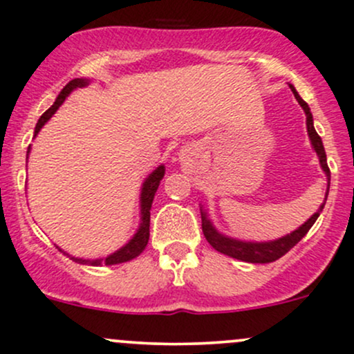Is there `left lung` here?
<instances>
[{"mask_svg": "<svg viewBox=\"0 0 354 354\" xmlns=\"http://www.w3.org/2000/svg\"><path fill=\"white\" fill-rule=\"evenodd\" d=\"M289 88H291L292 94H295V97H296V101H298V104L301 106L303 111H305V114H306V131H308V137H310V140H312L313 151H315L317 156H319L320 167H322L324 173H326V176H327V194H326V198H324V203L320 205V209L317 210V212L313 214V216L310 217L305 224H301L298 230H295L292 233L286 234V236L279 238V240L263 241V243H255V241H241V240H234V238H230V236H224V234H221L219 231L212 226L210 219L207 217V212L205 210H202V207H200V216H202V231H203V236H205V240L209 241V243L212 245V248H216L217 252L224 253V255H227V257H233V259L243 260V262L269 263V262H274V260L281 259L283 255H286L289 250L298 243V241L301 240L306 233H308L310 227L315 224L317 217L320 216L324 205H326L327 195H329L330 171H329V166H327V157H326V151H324L322 138L319 137V133H317L315 128H313V116H312V113H310L308 104H306V102L299 97V94L296 92V88L292 87L291 84H289Z\"/></svg>", "mask_w": 354, "mask_h": 354, "instance_id": "left-lung-1", "label": "left lung"}]
</instances>
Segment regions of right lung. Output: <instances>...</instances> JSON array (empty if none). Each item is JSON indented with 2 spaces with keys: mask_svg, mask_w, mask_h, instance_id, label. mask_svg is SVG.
Listing matches in <instances>:
<instances>
[{
  "mask_svg": "<svg viewBox=\"0 0 354 354\" xmlns=\"http://www.w3.org/2000/svg\"><path fill=\"white\" fill-rule=\"evenodd\" d=\"M87 84H88L87 78H73L71 82H68V84L65 85V88H63V91L59 92L58 97H56L55 104H53L51 108H49L41 118H39L37 124H35L34 137L39 133V131H41V128L44 127V123H48L49 118L56 113V109L63 104V101H65L68 95H70L75 88L85 87ZM28 152H30V147H28L27 156H28ZM164 171H166V167L159 166L157 169L152 171L147 178H145L144 185H142V194H140V226H138L137 233L133 234V238H131L127 245L121 246L120 250H116L114 253H111V255L106 257V259L85 260V259H77V257H70V259L75 260V262H78V263H87V266H102V263H104V266H114V263L128 262V260H131V259H135V257L140 255V253L145 250V246H147V243H149V234H151L149 226H151L152 200H154V195H156L157 188H159L160 180L164 178ZM59 252H63V250L59 248Z\"/></svg>",
  "mask_w": 354,
  "mask_h": 354,
  "instance_id": "1",
  "label": "right lung"
}]
</instances>
